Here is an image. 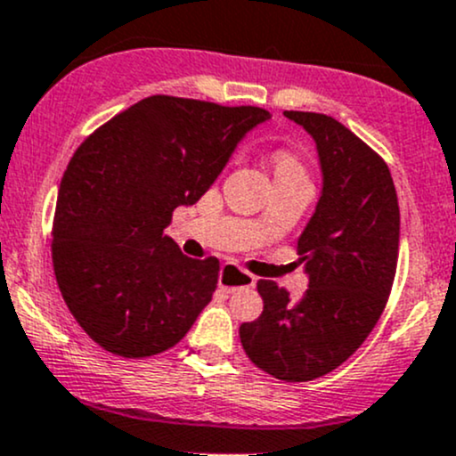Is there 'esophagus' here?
Returning a JSON list of instances; mask_svg holds the SVG:
<instances>
[{
    "instance_id": "1",
    "label": "esophagus",
    "mask_w": 456,
    "mask_h": 456,
    "mask_svg": "<svg viewBox=\"0 0 456 456\" xmlns=\"http://www.w3.org/2000/svg\"><path fill=\"white\" fill-rule=\"evenodd\" d=\"M218 286L227 292H236L240 289H253V286H256V277L240 266L224 265L220 268Z\"/></svg>"
}]
</instances>
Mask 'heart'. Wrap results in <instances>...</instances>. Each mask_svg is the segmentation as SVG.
<instances>
[{"mask_svg":"<svg viewBox=\"0 0 456 456\" xmlns=\"http://www.w3.org/2000/svg\"><path fill=\"white\" fill-rule=\"evenodd\" d=\"M273 170H275V179H297V176H305V167L289 151H281L275 155L273 161Z\"/></svg>","mask_w":456,"mask_h":456,"instance_id":"obj_1","label":"heart"}]
</instances>
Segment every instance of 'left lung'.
<instances>
[{
    "instance_id": "8db88e82",
    "label": "left lung",
    "mask_w": 456,
    "mask_h": 456,
    "mask_svg": "<svg viewBox=\"0 0 456 456\" xmlns=\"http://www.w3.org/2000/svg\"><path fill=\"white\" fill-rule=\"evenodd\" d=\"M310 133L323 190L297 242L308 290L260 280L265 310L240 325L247 356L284 382H308L343 365L385 310L400 251V208L389 166L347 126L323 113L284 111Z\"/></svg>"
}]
</instances>
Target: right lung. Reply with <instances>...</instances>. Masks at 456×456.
Listing matches in <instances>:
<instances>
[{
    "instance_id": "add662e5",
    "label": "right lung",
    "mask_w": 456,
    "mask_h": 456,
    "mask_svg": "<svg viewBox=\"0 0 456 456\" xmlns=\"http://www.w3.org/2000/svg\"><path fill=\"white\" fill-rule=\"evenodd\" d=\"M268 118L260 107L151 95L80 143L59 188L52 265L91 341L148 358L188 334L212 301L220 265L183 256L164 229Z\"/></svg>"
}]
</instances>
